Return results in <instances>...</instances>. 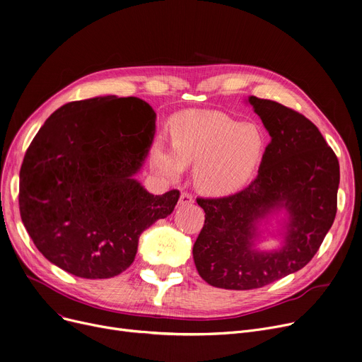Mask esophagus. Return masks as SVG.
Returning <instances> with one entry per match:
<instances>
[{"instance_id": "1", "label": "esophagus", "mask_w": 362, "mask_h": 362, "mask_svg": "<svg viewBox=\"0 0 362 362\" xmlns=\"http://www.w3.org/2000/svg\"><path fill=\"white\" fill-rule=\"evenodd\" d=\"M179 204L180 205H191V204H194V197L191 194H187V192H182Z\"/></svg>"}]
</instances>
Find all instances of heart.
<instances>
[{
  "instance_id": "obj_1",
  "label": "heart",
  "mask_w": 362,
  "mask_h": 362,
  "mask_svg": "<svg viewBox=\"0 0 362 362\" xmlns=\"http://www.w3.org/2000/svg\"><path fill=\"white\" fill-rule=\"evenodd\" d=\"M173 149L160 142L152 163L167 177L195 165V183L210 195H230L245 187L259 167L267 139L255 123H242L218 111H187L175 122Z\"/></svg>"
}]
</instances>
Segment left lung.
Instances as JSON below:
<instances>
[{
	"label": "left lung",
	"mask_w": 362,
	"mask_h": 362,
	"mask_svg": "<svg viewBox=\"0 0 362 362\" xmlns=\"http://www.w3.org/2000/svg\"><path fill=\"white\" fill-rule=\"evenodd\" d=\"M269 130L258 176L240 192L197 198L205 213L194 245L199 276L211 286L232 291L262 288L313 259L337 211L339 161L317 126L276 101L248 98ZM284 207L288 213L282 248L255 250L259 219Z\"/></svg>",
	"instance_id": "obj_1"
}]
</instances>
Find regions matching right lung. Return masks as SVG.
Listing matches in <instances>:
<instances>
[{
    "instance_id": "right-lung-1",
    "label": "right lung",
    "mask_w": 362,
    "mask_h": 362,
    "mask_svg": "<svg viewBox=\"0 0 362 362\" xmlns=\"http://www.w3.org/2000/svg\"><path fill=\"white\" fill-rule=\"evenodd\" d=\"M154 133L156 111L136 97L73 101L47 119L23 158L18 206L48 261L83 279L130 267L141 233L180 197L152 195L133 179Z\"/></svg>"
}]
</instances>
